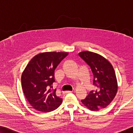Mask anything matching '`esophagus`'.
<instances>
[{"label": "esophagus", "mask_w": 133, "mask_h": 133, "mask_svg": "<svg viewBox=\"0 0 133 133\" xmlns=\"http://www.w3.org/2000/svg\"><path fill=\"white\" fill-rule=\"evenodd\" d=\"M72 92V91H64L63 92V94L66 95V94H70V93H71Z\"/></svg>", "instance_id": "esophagus-1"}]
</instances>
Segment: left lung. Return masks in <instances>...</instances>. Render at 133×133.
<instances>
[{"label":"left lung","instance_id":"8db88e82","mask_svg":"<svg viewBox=\"0 0 133 133\" xmlns=\"http://www.w3.org/2000/svg\"><path fill=\"white\" fill-rule=\"evenodd\" d=\"M79 56L90 66L94 75V85L85 99L81 101L91 111L105 108L112 102L117 94L118 84L114 69L106 58L99 54L88 51H82Z\"/></svg>","mask_w":133,"mask_h":133}]
</instances>
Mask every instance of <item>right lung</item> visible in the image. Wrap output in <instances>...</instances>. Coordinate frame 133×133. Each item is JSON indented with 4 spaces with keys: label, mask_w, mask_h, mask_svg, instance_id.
I'll return each instance as SVG.
<instances>
[{
    "label": "right lung",
    "mask_w": 133,
    "mask_h": 133,
    "mask_svg": "<svg viewBox=\"0 0 133 133\" xmlns=\"http://www.w3.org/2000/svg\"><path fill=\"white\" fill-rule=\"evenodd\" d=\"M68 52H45L37 54L27 64L21 76L25 97L32 108L43 112L55 110L63 99L51 90L54 70Z\"/></svg>",
    "instance_id": "right-lung-1"
}]
</instances>
